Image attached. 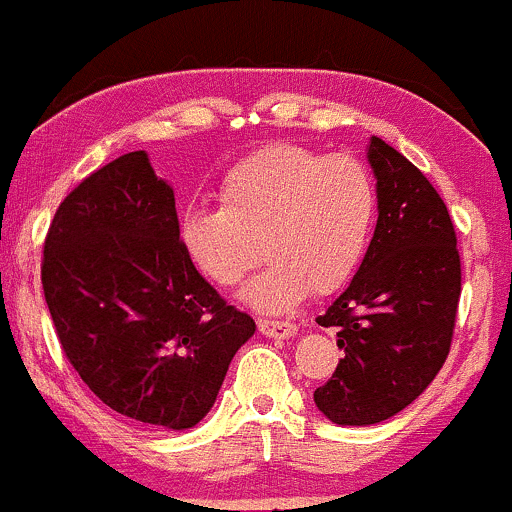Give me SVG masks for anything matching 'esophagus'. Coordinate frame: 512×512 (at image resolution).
Wrapping results in <instances>:
<instances>
[{
    "instance_id": "34e87169",
    "label": "esophagus",
    "mask_w": 512,
    "mask_h": 512,
    "mask_svg": "<svg viewBox=\"0 0 512 512\" xmlns=\"http://www.w3.org/2000/svg\"><path fill=\"white\" fill-rule=\"evenodd\" d=\"M258 332L266 334L271 339H288L298 334V327L293 322H280V320H258Z\"/></svg>"
}]
</instances>
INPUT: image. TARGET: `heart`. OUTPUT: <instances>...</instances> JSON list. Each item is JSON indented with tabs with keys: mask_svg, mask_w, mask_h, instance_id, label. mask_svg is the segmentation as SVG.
Masks as SVG:
<instances>
[{
	"mask_svg": "<svg viewBox=\"0 0 512 512\" xmlns=\"http://www.w3.org/2000/svg\"><path fill=\"white\" fill-rule=\"evenodd\" d=\"M219 205L183 212L178 234L185 256L224 290L268 256L266 271L241 295L258 310L283 312L310 290L329 295L354 276L378 195L371 170L356 156L271 144L227 170Z\"/></svg>",
	"mask_w": 512,
	"mask_h": 512,
	"instance_id": "obj_1",
	"label": "heart"
}]
</instances>
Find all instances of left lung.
I'll return each mask as SVG.
<instances>
[{
  "label": "left lung",
  "instance_id": "left-lung-1",
  "mask_svg": "<svg viewBox=\"0 0 512 512\" xmlns=\"http://www.w3.org/2000/svg\"><path fill=\"white\" fill-rule=\"evenodd\" d=\"M378 222L349 288L317 317L344 351L315 403L337 425H376L408 408L452 346L461 258L447 205L403 153L373 136Z\"/></svg>",
  "mask_w": 512,
  "mask_h": 512
}]
</instances>
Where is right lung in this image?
Instances as JSON below:
<instances>
[{"label": "right lung", "mask_w": 512, "mask_h": 512, "mask_svg": "<svg viewBox=\"0 0 512 512\" xmlns=\"http://www.w3.org/2000/svg\"><path fill=\"white\" fill-rule=\"evenodd\" d=\"M175 195L144 151L107 163L60 202L41 283L65 359L119 415L188 430L210 412L256 332L185 256Z\"/></svg>", "instance_id": "add662e5"}]
</instances>
